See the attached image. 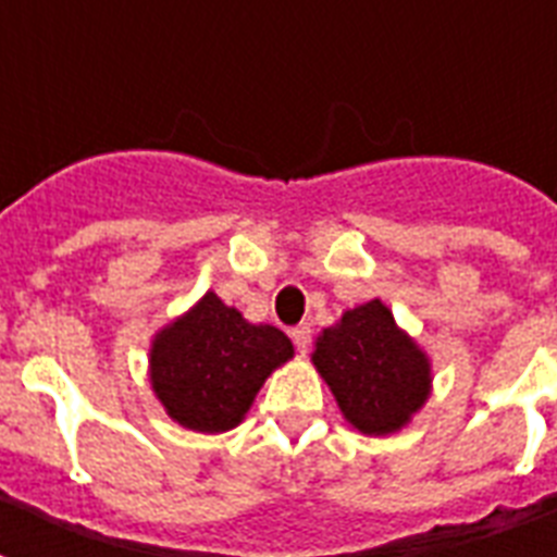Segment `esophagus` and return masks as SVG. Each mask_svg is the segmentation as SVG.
Here are the masks:
<instances>
[{"mask_svg":"<svg viewBox=\"0 0 557 557\" xmlns=\"http://www.w3.org/2000/svg\"><path fill=\"white\" fill-rule=\"evenodd\" d=\"M288 334H292V341H294V346H297V351H300V355H306L311 346V325L309 323L294 325Z\"/></svg>","mask_w":557,"mask_h":557,"instance_id":"obj_1","label":"esophagus"}]
</instances>
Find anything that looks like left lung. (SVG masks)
Instances as JSON below:
<instances>
[{"label":"left lung","mask_w":557,"mask_h":557,"mask_svg":"<svg viewBox=\"0 0 557 557\" xmlns=\"http://www.w3.org/2000/svg\"><path fill=\"white\" fill-rule=\"evenodd\" d=\"M337 406L363 435H388L429 397L426 355L395 325L381 300L346 311L311 355Z\"/></svg>","instance_id":"1"}]
</instances>
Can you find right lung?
<instances>
[{"label":"right lung","instance_id":"add662e5","mask_svg":"<svg viewBox=\"0 0 557 557\" xmlns=\"http://www.w3.org/2000/svg\"><path fill=\"white\" fill-rule=\"evenodd\" d=\"M294 355L274 325H251L208 292L185 318L157 334L151 383L165 411L194 432L234 429L263 381Z\"/></svg>","mask_w":557,"mask_h":557}]
</instances>
